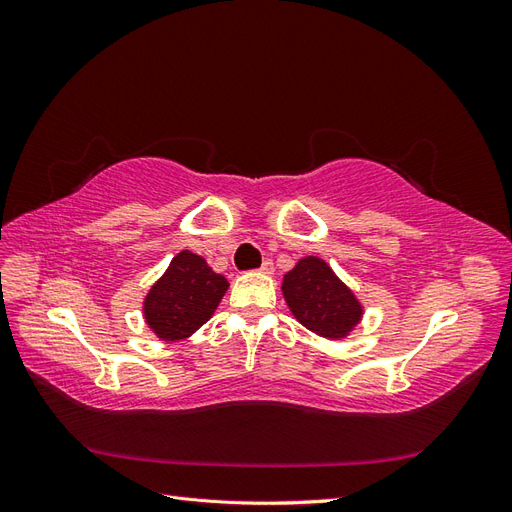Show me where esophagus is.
<instances>
[{
    "instance_id": "obj_1",
    "label": "esophagus",
    "mask_w": 512,
    "mask_h": 512,
    "mask_svg": "<svg viewBox=\"0 0 512 512\" xmlns=\"http://www.w3.org/2000/svg\"><path fill=\"white\" fill-rule=\"evenodd\" d=\"M262 275H273V271H275V267H273V262L271 260H265L262 262V267L258 269Z\"/></svg>"
}]
</instances>
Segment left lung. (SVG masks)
Returning <instances> with one entry per match:
<instances>
[{
    "label": "left lung",
    "instance_id": "1",
    "mask_svg": "<svg viewBox=\"0 0 512 512\" xmlns=\"http://www.w3.org/2000/svg\"><path fill=\"white\" fill-rule=\"evenodd\" d=\"M282 294L305 329L327 339L348 337L363 318V305L318 256L301 258L284 275Z\"/></svg>",
    "mask_w": 512,
    "mask_h": 512
}]
</instances>
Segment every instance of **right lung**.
Instances as JSON below:
<instances>
[{
  "label": "right lung",
  "instance_id": "obj_1",
  "mask_svg": "<svg viewBox=\"0 0 512 512\" xmlns=\"http://www.w3.org/2000/svg\"><path fill=\"white\" fill-rule=\"evenodd\" d=\"M228 290V280L215 273L203 256L179 252L143 301L147 327L162 342L190 337L213 316Z\"/></svg>",
  "mask_w": 512,
  "mask_h": 512
}]
</instances>
